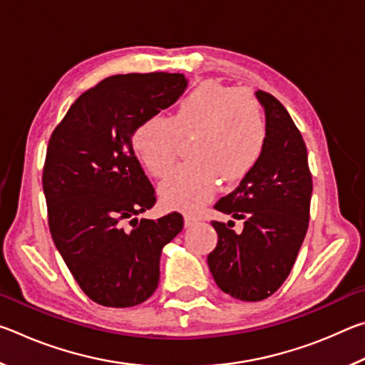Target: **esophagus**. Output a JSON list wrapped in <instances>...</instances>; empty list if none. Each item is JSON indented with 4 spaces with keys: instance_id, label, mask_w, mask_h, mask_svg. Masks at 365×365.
<instances>
[{
    "instance_id": "esophagus-1",
    "label": "esophagus",
    "mask_w": 365,
    "mask_h": 365,
    "mask_svg": "<svg viewBox=\"0 0 365 365\" xmlns=\"http://www.w3.org/2000/svg\"><path fill=\"white\" fill-rule=\"evenodd\" d=\"M196 222H197V217H195V215H190V214L185 215V227H193Z\"/></svg>"
}]
</instances>
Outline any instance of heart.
Instances as JSON below:
<instances>
[{
  "label": "heart",
  "instance_id": "heart-1",
  "mask_svg": "<svg viewBox=\"0 0 365 365\" xmlns=\"http://www.w3.org/2000/svg\"><path fill=\"white\" fill-rule=\"evenodd\" d=\"M191 156L160 183L165 205L196 212L214 195L220 178L237 183L257 168L269 130L255 96L215 80L190 90L170 117L151 115L133 132V148L154 177L170 169L182 138L193 137Z\"/></svg>",
  "mask_w": 365,
  "mask_h": 365
}]
</instances>
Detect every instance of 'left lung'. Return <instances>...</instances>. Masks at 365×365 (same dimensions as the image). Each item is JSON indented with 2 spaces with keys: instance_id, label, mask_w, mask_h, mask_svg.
<instances>
[{
  "instance_id": "obj_1",
  "label": "left lung",
  "mask_w": 365,
  "mask_h": 365,
  "mask_svg": "<svg viewBox=\"0 0 365 365\" xmlns=\"http://www.w3.org/2000/svg\"><path fill=\"white\" fill-rule=\"evenodd\" d=\"M265 109L267 146L257 168L214 209L243 219L242 233L230 222L212 220L217 246L207 256L222 292L242 301H262L287 280L304 242L311 209L312 175L306 143L285 106L257 90Z\"/></svg>"
}]
</instances>
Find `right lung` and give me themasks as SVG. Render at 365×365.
I'll list each match as a JSON object with an SVG mask.
<instances>
[{"instance_id":"add662e5","label":"right lung","mask_w":365,"mask_h":365,"mask_svg":"<svg viewBox=\"0 0 365 365\" xmlns=\"http://www.w3.org/2000/svg\"><path fill=\"white\" fill-rule=\"evenodd\" d=\"M185 88L183 73L108 77L77 98L49 138L41 177L49 232L78 287L101 306L150 298L160 251L183 228L180 212L135 219L156 205V193L132 135Z\"/></svg>"}]
</instances>
